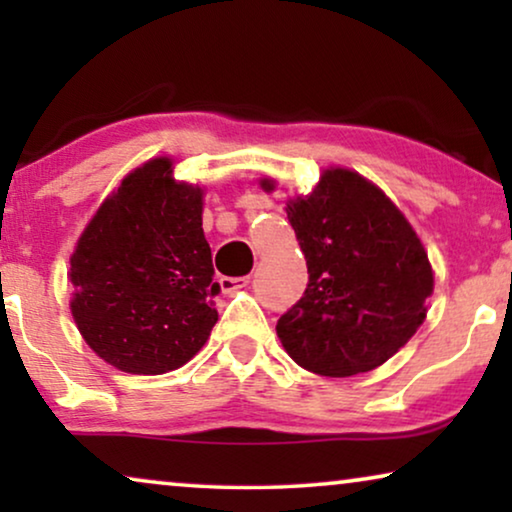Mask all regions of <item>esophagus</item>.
Listing matches in <instances>:
<instances>
[{
  "instance_id": "1",
  "label": "esophagus",
  "mask_w": 512,
  "mask_h": 512,
  "mask_svg": "<svg viewBox=\"0 0 512 512\" xmlns=\"http://www.w3.org/2000/svg\"><path fill=\"white\" fill-rule=\"evenodd\" d=\"M219 284L223 293H233L237 289H244L249 284V277H221Z\"/></svg>"
}]
</instances>
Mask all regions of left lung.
Returning a JSON list of instances; mask_svg holds the SVG:
<instances>
[{"label":"left lung","instance_id":"left-lung-1","mask_svg":"<svg viewBox=\"0 0 512 512\" xmlns=\"http://www.w3.org/2000/svg\"><path fill=\"white\" fill-rule=\"evenodd\" d=\"M265 191L275 184L263 181ZM307 261L303 298L277 321L293 361L326 377L368 373L422 326L429 256L394 202L361 174L326 170L286 205Z\"/></svg>","mask_w":512,"mask_h":512}]
</instances>
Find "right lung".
Listing matches in <instances>:
<instances>
[{
	"mask_svg": "<svg viewBox=\"0 0 512 512\" xmlns=\"http://www.w3.org/2000/svg\"><path fill=\"white\" fill-rule=\"evenodd\" d=\"M72 314L90 349L132 375L191 361L219 319L202 191L172 163L139 167L102 202L72 254Z\"/></svg>",
	"mask_w": 512,
	"mask_h": 512,
	"instance_id": "add662e5",
	"label": "right lung"
}]
</instances>
